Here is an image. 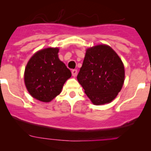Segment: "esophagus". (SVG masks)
Wrapping results in <instances>:
<instances>
[{"label":"esophagus","mask_w":151,"mask_h":151,"mask_svg":"<svg viewBox=\"0 0 151 151\" xmlns=\"http://www.w3.org/2000/svg\"><path fill=\"white\" fill-rule=\"evenodd\" d=\"M71 73H72V75L73 77H76L77 74V69H73L72 71H71Z\"/></svg>","instance_id":"1"}]
</instances>
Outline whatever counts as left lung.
I'll return each mask as SVG.
<instances>
[{
	"instance_id": "left-lung-1",
	"label": "left lung",
	"mask_w": 151,
	"mask_h": 151,
	"mask_svg": "<svg viewBox=\"0 0 151 151\" xmlns=\"http://www.w3.org/2000/svg\"><path fill=\"white\" fill-rule=\"evenodd\" d=\"M125 78L123 63L108 45L87 49L77 80L95 105L111 102L122 88Z\"/></svg>"
}]
</instances>
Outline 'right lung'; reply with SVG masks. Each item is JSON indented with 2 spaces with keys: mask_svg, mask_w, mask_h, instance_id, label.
Masks as SVG:
<instances>
[{
  "mask_svg": "<svg viewBox=\"0 0 151 151\" xmlns=\"http://www.w3.org/2000/svg\"><path fill=\"white\" fill-rule=\"evenodd\" d=\"M59 49H44L35 53L25 67L24 80L29 93L36 99L50 102L60 93L71 76V71L60 61Z\"/></svg>",
  "mask_w": 151,
  "mask_h": 151,
  "instance_id": "1",
  "label": "right lung"
}]
</instances>
